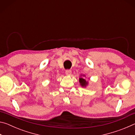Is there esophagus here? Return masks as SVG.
Listing matches in <instances>:
<instances>
[{
  "instance_id": "esophagus-1",
  "label": "esophagus",
  "mask_w": 135,
  "mask_h": 135,
  "mask_svg": "<svg viewBox=\"0 0 135 135\" xmlns=\"http://www.w3.org/2000/svg\"><path fill=\"white\" fill-rule=\"evenodd\" d=\"M71 73H72V71L71 70H68L65 71V74L67 76H70V75H71Z\"/></svg>"
}]
</instances>
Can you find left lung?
<instances>
[{
  "instance_id": "obj_1",
  "label": "left lung",
  "mask_w": 135,
  "mask_h": 135,
  "mask_svg": "<svg viewBox=\"0 0 135 135\" xmlns=\"http://www.w3.org/2000/svg\"><path fill=\"white\" fill-rule=\"evenodd\" d=\"M86 76L84 74H81L79 78V83L82 88H86L89 85V81L85 79Z\"/></svg>"
}]
</instances>
